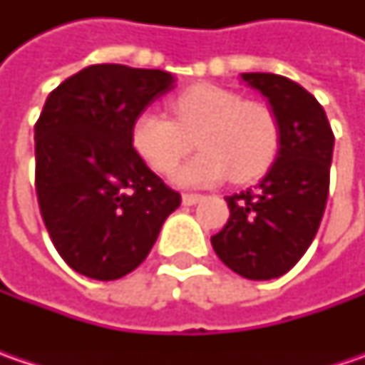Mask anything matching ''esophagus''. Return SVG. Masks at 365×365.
Listing matches in <instances>:
<instances>
[{"label": "esophagus", "instance_id": "34e87169", "mask_svg": "<svg viewBox=\"0 0 365 365\" xmlns=\"http://www.w3.org/2000/svg\"><path fill=\"white\" fill-rule=\"evenodd\" d=\"M201 199H203L201 195H195V192H185V195H182V205H187V207H190V205L199 203Z\"/></svg>", "mask_w": 365, "mask_h": 365}]
</instances>
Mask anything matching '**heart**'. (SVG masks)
<instances>
[{
    "label": "heart",
    "instance_id": "obj_1",
    "mask_svg": "<svg viewBox=\"0 0 365 365\" xmlns=\"http://www.w3.org/2000/svg\"><path fill=\"white\" fill-rule=\"evenodd\" d=\"M175 120L144 109L132 123V146L158 173H170L192 148V160L173 173L180 187H211L232 175L235 182L262 176L278 154L280 125L264 103L245 101L240 93L199 85L170 101Z\"/></svg>",
    "mask_w": 365,
    "mask_h": 365
}]
</instances>
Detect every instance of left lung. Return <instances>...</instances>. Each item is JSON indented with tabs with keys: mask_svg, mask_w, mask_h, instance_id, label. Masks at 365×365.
I'll return each mask as SVG.
<instances>
[{
	"mask_svg": "<svg viewBox=\"0 0 365 365\" xmlns=\"http://www.w3.org/2000/svg\"><path fill=\"white\" fill-rule=\"evenodd\" d=\"M242 81L268 99L280 148L256 189L225 197L230 219L211 244L235 274L270 280L287 274L315 240L335 138L325 109L299 83L272 73H242Z\"/></svg>",
	"mask_w": 365,
	"mask_h": 365,
	"instance_id": "left-lung-1",
	"label": "left lung"
}]
</instances>
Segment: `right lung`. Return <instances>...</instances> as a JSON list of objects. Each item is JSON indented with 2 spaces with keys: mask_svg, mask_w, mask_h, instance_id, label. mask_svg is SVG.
Listing matches in <instances>:
<instances>
[{
  "mask_svg": "<svg viewBox=\"0 0 365 365\" xmlns=\"http://www.w3.org/2000/svg\"><path fill=\"white\" fill-rule=\"evenodd\" d=\"M176 78L93 64L50 93L36 121V195L56 252L95 280L135 270L180 205L132 146V123Z\"/></svg>",
  "mask_w": 365,
  "mask_h": 365,
  "instance_id": "right-lung-1",
  "label": "right lung"
}]
</instances>
